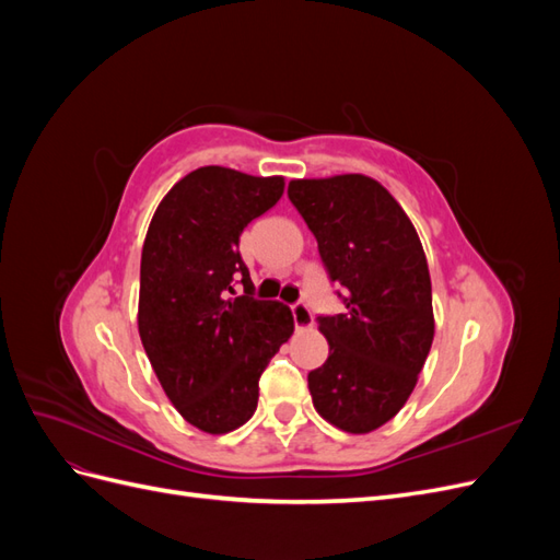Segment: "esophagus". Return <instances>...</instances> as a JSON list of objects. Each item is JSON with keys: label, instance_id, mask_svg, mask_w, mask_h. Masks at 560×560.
Here are the masks:
<instances>
[{"label": "esophagus", "instance_id": "34e87169", "mask_svg": "<svg viewBox=\"0 0 560 560\" xmlns=\"http://www.w3.org/2000/svg\"><path fill=\"white\" fill-rule=\"evenodd\" d=\"M292 315H294V325H296L299 331L313 327V315H311L306 303H294V306H292Z\"/></svg>", "mask_w": 560, "mask_h": 560}]
</instances>
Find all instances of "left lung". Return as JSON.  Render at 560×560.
Listing matches in <instances>:
<instances>
[{
	"instance_id": "1",
	"label": "left lung",
	"mask_w": 560,
	"mask_h": 560,
	"mask_svg": "<svg viewBox=\"0 0 560 560\" xmlns=\"http://www.w3.org/2000/svg\"><path fill=\"white\" fill-rule=\"evenodd\" d=\"M287 194L346 287V311L317 317L329 358L308 374L313 406L338 430L374 432L411 397L432 348L425 252L409 214L366 175L292 179Z\"/></svg>"
}]
</instances>
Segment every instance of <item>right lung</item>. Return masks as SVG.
Instances as JSON below:
<instances>
[{
	"label": "right lung",
	"instance_id": "add662e5",
	"mask_svg": "<svg viewBox=\"0 0 560 560\" xmlns=\"http://www.w3.org/2000/svg\"><path fill=\"white\" fill-rule=\"evenodd\" d=\"M284 177L206 165L163 196L142 245L138 329L179 416L226 434L257 411L259 376L294 331L292 311L257 301L241 233L282 198ZM241 277L245 298H229Z\"/></svg>",
	"mask_w": 560,
	"mask_h": 560
}]
</instances>
